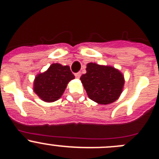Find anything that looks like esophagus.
I'll return each mask as SVG.
<instances>
[{
    "label": "esophagus",
    "instance_id": "1",
    "mask_svg": "<svg viewBox=\"0 0 159 159\" xmlns=\"http://www.w3.org/2000/svg\"><path fill=\"white\" fill-rule=\"evenodd\" d=\"M75 78L80 79V76H81V73H80V72H77V73L75 74Z\"/></svg>",
    "mask_w": 159,
    "mask_h": 159
}]
</instances>
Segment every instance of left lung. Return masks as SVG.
Wrapping results in <instances>:
<instances>
[{"label": "left lung", "instance_id": "1", "mask_svg": "<svg viewBox=\"0 0 159 159\" xmlns=\"http://www.w3.org/2000/svg\"><path fill=\"white\" fill-rule=\"evenodd\" d=\"M86 70L80 80L90 99L100 105H108L119 99L125 84L119 69L90 62Z\"/></svg>", "mask_w": 159, "mask_h": 159}]
</instances>
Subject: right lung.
Here are the masks:
<instances>
[{
	"mask_svg": "<svg viewBox=\"0 0 159 159\" xmlns=\"http://www.w3.org/2000/svg\"><path fill=\"white\" fill-rule=\"evenodd\" d=\"M75 79L69 66L54 63L48 70L36 75L33 91L45 102H54L61 97L68 84Z\"/></svg>",
	"mask_w": 159,
	"mask_h": 159,
	"instance_id": "right-lung-1",
	"label": "right lung"
}]
</instances>
